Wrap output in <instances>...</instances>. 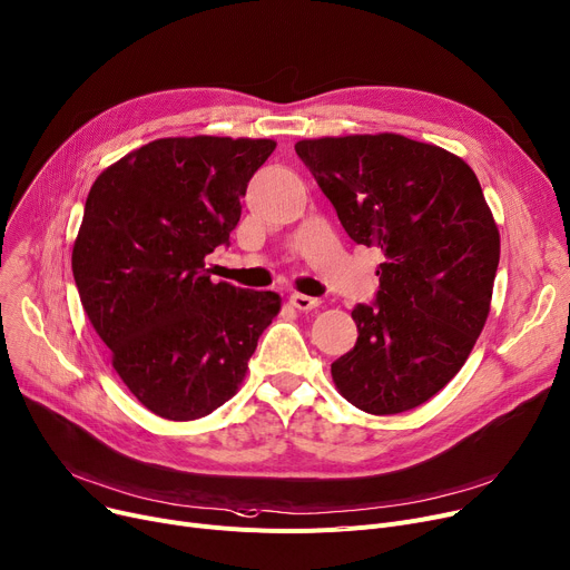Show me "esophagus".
Wrapping results in <instances>:
<instances>
[{"mask_svg":"<svg viewBox=\"0 0 570 570\" xmlns=\"http://www.w3.org/2000/svg\"><path fill=\"white\" fill-rule=\"evenodd\" d=\"M291 305L299 312H312L321 305L318 297H312V295H305V293H293L291 295Z\"/></svg>","mask_w":570,"mask_h":570,"instance_id":"1","label":"esophagus"}]
</instances>
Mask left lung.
<instances>
[{
  "instance_id": "8db88e82",
  "label": "left lung",
  "mask_w": 570,
  "mask_h": 570,
  "mask_svg": "<svg viewBox=\"0 0 570 570\" xmlns=\"http://www.w3.org/2000/svg\"><path fill=\"white\" fill-rule=\"evenodd\" d=\"M295 154L346 234L377 247L373 305H357V344L332 381L368 414L435 396L461 371L490 312L500 232L479 178L449 150L403 135L302 139Z\"/></svg>"
}]
</instances>
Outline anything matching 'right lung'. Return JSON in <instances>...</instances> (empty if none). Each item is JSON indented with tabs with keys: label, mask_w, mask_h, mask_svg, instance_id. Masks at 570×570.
Returning a JSON list of instances; mask_svg holds the SVG:
<instances>
[{
	"label": "right lung",
	"mask_w": 570,
	"mask_h": 570,
	"mask_svg": "<svg viewBox=\"0 0 570 570\" xmlns=\"http://www.w3.org/2000/svg\"><path fill=\"white\" fill-rule=\"evenodd\" d=\"M273 139L165 137L107 167L89 189L72 245L82 307L137 401L189 422L229 401L273 291L213 282L206 256L229 245L254 171Z\"/></svg>",
	"instance_id": "right-lung-1"
}]
</instances>
